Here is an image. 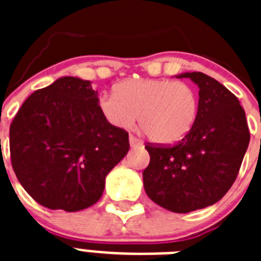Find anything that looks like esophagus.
I'll list each match as a JSON object with an SVG mask.
<instances>
[{
    "label": "esophagus",
    "mask_w": 261,
    "mask_h": 261,
    "mask_svg": "<svg viewBox=\"0 0 261 261\" xmlns=\"http://www.w3.org/2000/svg\"><path fill=\"white\" fill-rule=\"evenodd\" d=\"M129 144H130V146L132 147H136V146H141L142 145V141L140 140V138L135 137V136H129Z\"/></svg>",
    "instance_id": "34e87169"
}]
</instances>
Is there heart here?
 I'll return each mask as SVG.
<instances>
[{
	"label": "heart",
	"instance_id": "b5f03b06",
	"mask_svg": "<svg viewBox=\"0 0 261 261\" xmlns=\"http://www.w3.org/2000/svg\"><path fill=\"white\" fill-rule=\"evenodd\" d=\"M115 95L103 94L98 110L107 123L128 129L138 123L147 137L159 144H174L191 132L199 114V96L191 85L170 78L121 81Z\"/></svg>",
	"mask_w": 261,
	"mask_h": 261
}]
</instances>
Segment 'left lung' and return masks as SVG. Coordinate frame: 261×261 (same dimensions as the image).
Wrapping results in <instances>:
<instances>
[{"label":"left lung","mask_w":261,"mask_h":261,"mask_svg":"<svg viewBox=\"0 0 261 261\" xmlns=\"http://www.w3.org/2000/svg\"><path fill=\"white\" fill-rule=\"evenodd\" d=\"M183 77L200 89L195 125L174 145L147 142L150 162L142 172L146 195L175 213L220 201L238 176L250 142L246 114L231 91L200 71Z\"/></svg>","instance_id":"left-lung-1"}]
</instances>
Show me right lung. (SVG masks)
Here are the masks:
<instances>
[{
    "mask_svg": "<svg viewBox=\"0 0 261 261\" xmlns=\"http://www.w3.org/2000/svg\"><path fill=\"white\" fill-rule=\"evenodd\" d=\"M90 81L62 77L23 102L10 125L18 180L45 208L77 212L102 197L106 176L125 156V129L107 123Z\"/></svg>",
    "mask_w": 261,
    "mask_h": 261,
    "instance_id": "add662e5",
    "label": "right lung"
}]
</instances>
